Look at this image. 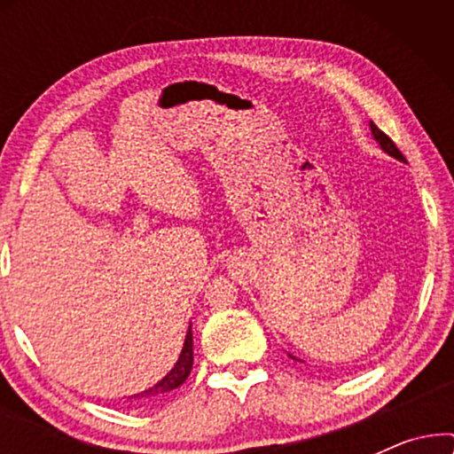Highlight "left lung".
Returning <instances> with one entry per match:
<instances>
[{
    "mask_svg": "<svg viewBox=\"0 0 454 454\" xmlns=\"http://www.w3.org/2000/svg\"><path fill=\"white\" fill-rule=\"evenodd\" d=\"M370 128H372V134H374V138L378 140V145H380V146H382V151H387V153L390 154V157H395V159H399V160H405V157H403V153L399 151V148H396V145H395V142H393V140H390V138H388V136H387V134H384V132H382V129H380V128H378L374 121H370Z\"/></svg>",
    "mask_w": 454,
    "mask_h": 454,
    "instance_id": "1",
    "label": "left lung"
}]
</instances>
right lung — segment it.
Returning <instances> with one entry per match:
<instances>
[{"mask_svg": "<svg viewBox=\"0 0 454 454\" xmlns=\"http://www.w3.org/2000/svg\"><path fill=\"white\" fill-rule=\"evenodd\" d=\"M192 364H194V349H192V326H190L188 334H185V343H184L182 356H179L177 364L173 365V370L163 378V380L154 384L153 388H148L140 395H134L132 399H148V396H154V395H160V393H169V390L177 388L179 384H184L185 378L190 376Z\"/></svg>", "mask_w": 454, "mask_h": 454, "instance_id": "right-lung-1", "label": "right lung"}]
</instances>
